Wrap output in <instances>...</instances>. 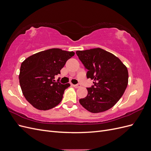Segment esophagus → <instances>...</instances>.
I'll return each instance as SVG.
<instances>
[{
  "label": "esophagus",
  "instance_id": "1",
  "mask_svg": "<svg viewBox=\"0 0 151 151\" xmlns=\"http://www.w3.org/2000/svg\"><path fill=\"white\" fill-rule=\"evenodd\" d=\"M72 86L74 87V88H79L81 87V85L80 84H77V85H74V84H72Z\"/></svg>",
  "mask_w": 151,
  "mask_h": 151
}]
</instances>
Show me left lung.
<instances>
[{"instance_id": "left-lung-1", "label": "left lung", "mask_w": 151, "mask_h": 151, "mask_svg": "<svg viewBox=\"0 0 151 151\" xmlns=\"http://www.w3.org/2000/svg\"><path fill=\"white\" fill-rule=\"evenodd\" d=\"M76 54L88 70L87 78L94 81L92 88H87V96L79 99L80 104L93 113L110 109L121 98L127 87V67L117 57L100 48L78 50Z\"/></svg>"}]
</instances>
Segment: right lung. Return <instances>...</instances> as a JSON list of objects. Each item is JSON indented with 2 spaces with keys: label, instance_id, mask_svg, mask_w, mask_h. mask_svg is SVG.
Returning a JSON list of instances; mask_svg holds the SVG:
<instances>
[{
  "label": "right lung",
  "instance_id": "add662e5",
  "mask_svg": "<svg viewBox=\"0 0 151 151\" xmlns=\"http://www.w3.org/2000/svg\"><path fill=\"white\" fill-rule=\"evenodd\" d=\"M74 52L52 48L36 53L22 62L19 80L22 94L32 106L40 110H48L60 103L69 83H56L55 76Z\"/></svg>",
  "mask_w": 151,
  "mask_h": 151
}]
</instances>
